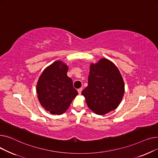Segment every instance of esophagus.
Here are the masks:
<instances>
[{
  "mask_svg": "<svg viewBox=\"0 0 158 158\" xmlns=\"http://www.w3.org/2000/svg\"><path fill=\"white\" fill-rule=\"evenodd\" d=\"M82 90V88H79V89H77V92H78V93H79V95H81V94Z\"/></svg>",
  "mask_w": 158,
  "mask_h": 158,
  "instance_id": "34e87169",
  "label": "esophagus"
}]
</instances>
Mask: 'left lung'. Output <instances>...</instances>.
<instances>
[{"label": "left lung", "instance_id": "8db88e82", "mask_svg": "<svg viewBox=\"0 0 158 158\" xmlns=\"http://www.w3.org/2000/svg\"><path fill=\"white\" fill-rule=\"evenodd\" d=\"M124 82L118 68L102 58L90 65L88 85L82 92L89 108L104 115L117 109L124 94Z\"/></svg>", "mask_w": 158, "mask_h": 158}]
</instances>
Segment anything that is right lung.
Here are the masks:
<instances>
[{"label": "right lung", "mask_w": 158, "mask_h": 158, "mask_svg": "<svg viewBox=\"0 0 158 158\" xmlns=\"http://www.w3.org/2000/svg\"><path fill=\"white\" fill-rule=\"evenodd\" d=\"M69 67L56 61L44 70L36 85L38 100L45 110L51 114H61L68 110L78 92L67 76Z\"/></svg>", "instance_id": "obj_1"}]
</instances>
